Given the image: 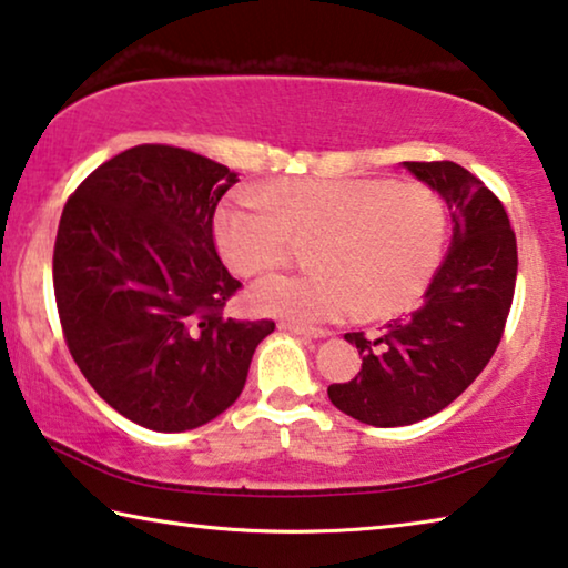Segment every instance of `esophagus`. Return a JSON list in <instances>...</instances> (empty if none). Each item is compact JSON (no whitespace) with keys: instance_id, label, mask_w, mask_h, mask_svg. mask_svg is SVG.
Returning <instances> with one entry per match:
<instances>
[{"instance_id":"34e87169","label":"esophagus","mask_w":568,"mask_h":568,"mask_svg":"<svg viewBox=\"0 0 568 568\" xmlns=\"http://www.w3.org/2000/svg\"><path fill=\"white\" fill-rule=\"evenodd\" d=\"M281 328H285V332H293L298 334L303 338H324L328 336V332H324V328H313V326H303V324H291V321H285V324H281Z\"/></svg>"}]
</instances>
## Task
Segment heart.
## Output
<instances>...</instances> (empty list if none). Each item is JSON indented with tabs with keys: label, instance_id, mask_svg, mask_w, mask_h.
I'll return each mask as SVG.
<instances>
[{
	"label": "heart",
	"instance_id": "1",
	"mask_svg": "<svg viewBox=\"0 0 568 568\" xmlns=\"http://www.w3.org/2000/svg\"><path fill=\"white\" fill-rule=\"evenodd\" d=\"M446 232L430 185L390 178H287L236 191L214 219L219 252L242 277L291 265L298 242H313L321 270L270 277L250 293L255 311L301 324L410 311L438 273Z\"/></svg>",
	"mask_w": 568,
	"mask_h": 568
}]
</instances>
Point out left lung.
Masks as SVG:
<instances>
[{
    "label": "left lung",
    "mask_w": 568,
    "mask_h": 568,
    "mask_svg": "<svg viewBox=\"0 0 568 568\" xmlns=\"http://www.w3.org/2000/svg\"><path fill=\"white\" fill-rule=\"evenodd\" d=\"M448 203L452 247L420 308L379 336L346 334L362 369L328 385L346 416L379 428L410 426L444 410L477 379L505 334L518 277V242L503 201L452 160L403 163Z\"/></svg>",
    "instance_id": "1"
}]
</instances>
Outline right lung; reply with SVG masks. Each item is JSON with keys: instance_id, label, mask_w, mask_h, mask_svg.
Wrapping results in <instances>:
<instances>
[{"instance_id": "1", "label": "right lung", "mask_w": 568, "mask_h": 568, "mask_svg": "<svg viewBox=\"0 0 568 568\" xmlns=\"http://www.w3.org/2000/svg\"><path fill=\"white\" fill-rule=\"evenodd\" d=\"M226 165L173 145H138L68 196L53 291L68 352L116 413L152 430H191L240 397L275 321H236L242 283L214 242Z\"/></svg>"}]
</instances>
